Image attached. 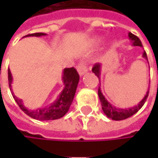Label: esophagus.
Listing matches in <instances>:
<instances>
[{"label":"esophagus","mask_w":158,"mask_h":158,"mask_svg":"<svg viewBox=\"0 0 158 158\" xmlns=\"http://www.w3.org/2000/svg\"><path fill=\"white\" fill-rule=\"evenodd\" d=\"M77 70H78V72H79V76L82 77V76L87 72V68H86V66H85L83 63H81V64H79V66L77 67Z\"/></svg>","instance_id":"1"}]
</instances>
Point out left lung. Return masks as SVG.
<instances>
[{
  "label": "left lung",
  "mask_w": 158,
  "mask_h": 158,
  "mask_svg": "<svg viewBox=\"0 0 158 158\" xmlns=\"http://www.w3.org/2000/svg\"><path fill=\"white\" fill-rule=\"evenodd\" d=\"M128 37H129L133 47H141L142 48V43H141L140 39L136 35H133L132 33H129ZM143 57L147 60V56H146L145 51H143ZM92 72L99 78V80H100L101 79V73H102V65L99 64V63L96 64L92 69ZM100 85H101V83H100ZM148 92H149V89L147 90L146 94L144 95V97L143 98L141 102L137 105H135L134 107L123 109V108H119V107H116V106L110 104V102L105 99L104 95L102 94L100 86H99V89H98V95H99V98H100V101H101V103H102V108L104 114L108 118H110L111 120H114V121H122V120L127 119V118L131 117L132 115H134L135 113H136L138 110L142 108L143 105L144 104V102H145V101H146V99L148 97Z\"/></svg>",
  "instance_id": "left-lung-1"
}]
</instances>
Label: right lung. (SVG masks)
Listing matches in <instances>:
<instances>
[{"instance_id": "right-lung-1", "label": "right lung", "mask_w": 158, "mask_h": 158, "mask_svg": "<svg viewBox=\"0 0 158 158\" xmlns=\"http://www.w3.org/2000/svg\"><path fill=\"white\" fill-rule=\"evenodd\" d=\"M47 35L45 33H35L27 35L23 37L27 36H44ZM8 81H9V87L12 92V95L14 99L15 100L16 103L19 105V107L23 110L28 116L39 120V121H48V120H56L61 117H63L69 110V107L73 102L76 89L78 87L79 81V76L77 70L74 68L69 69H64L62 72V82L64 84V89L59 93V95L56 97V101L52 102L50 105L46 106L44 108H37V109H28L25 107V105L23 102V100L16 97L12 89V83H13V76L11 73V70L8 69Z\"/></svg>"}]
</instances>
